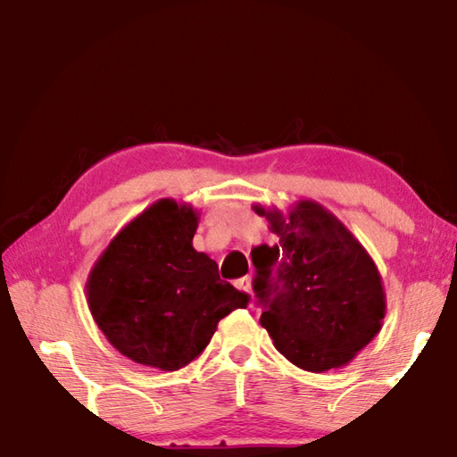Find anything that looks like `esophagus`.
Returning a JSON list of instances; mask_svg holds the SVG:
<instances>
[{
    "label": "esophagus",
    "mask_w": 457,
    "mask_h": 457,
    "mask_svg": "<svg viewBox=\"0 0 457 457\" xmlns=\"http://www.w3.org/2000/svg\"><path fill=\"white\" fill-rule=\"evenodd\" d=\"M236 287L239 291H244V293H252V277H249V275L241 277V279L236 281Z\"/></svg>",
    "instance_id": "1"
}]
</instances>
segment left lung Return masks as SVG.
<instances>
[{
	"instance_id": "1",
	"label": "left lung",
	"mask_w": 457,
	"mask_h": 457,
	"mask_svg": "<svg viewBox=\"0 0 457 457\" xmlns=\"http://www.w3.org/2000/svg\"><path fill=\"white\" fill-rule=\"evenodd\" d=\"M279 244L252 252L259 323L285 359L309 372L351 362L378 335L386 295L372 257L323 205L301 200L283 213L253 208ZM277 269L276 277L272 270Z\"/></svg>"
}]
</instances>
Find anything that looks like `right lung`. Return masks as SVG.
<instances>
[{
	"instance_id": "add662e5",
	"label": "right lung",
	"mask_w": 457,
	"mask_h": 457,
	"mask_svg": "<svg viewBox=\"0 0 457 457\" xmlns=\"http://www.w3.org/2000/svg\"><path fill=\"white\" fill-rule=\"evenodd\" d=\"M198 213L158 200L127 223L96 259L87 303L98 328L127 359L172 372L192 362L249 295L220 279L218 263L195 252Z\"/></svg>"
}]
</instances>
